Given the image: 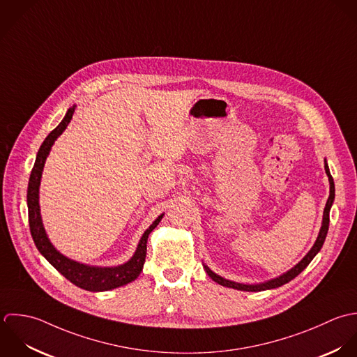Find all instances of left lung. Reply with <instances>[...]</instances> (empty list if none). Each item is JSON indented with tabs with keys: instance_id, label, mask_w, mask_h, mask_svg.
Returning <instances> with one entry per match:
<instances>
[{
	"instance_id": "left-lung-1",
	"label": "left lung",
	"mask_w": 357,
	"mask_h": 357,
	"mask_svg": "<svg viewBox=\"0 0 357 357\" xmlns=\"http://www.w3.org/2000/svg\"><path fill=\"white\" fill-rule=\"evenodd\" d=\"M324 169H326V173L328 176V181H330V197L327 199V204H326V208H324V213H323V225H321V229H320V233H319V237L316 239L314 245L312 246V249L307 252V255L295 266L292 267L291 270H288L287 273H284L282 275L277 277V278H273L270 281H266V282H261V284H255V285H246V284H239V282H234V281H230V280H226L220 275H218L216 273H213L208 266H205V270L208 273V275L218 284L223 285V287H229V288H234V289H239V291H248V292H259V291H266V289H273V288H278L287 282H289L291 280H294L298 274H301L307 266L309 263L313 260V257L320 252L326 237H327V233H328V226H330V209L333 206V202H334V198H335V185H334V180H333V176L330 173V169H328V165H327V160H324Z\"/></svg>"
}]
</instances>
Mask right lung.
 I'll return each instance as SVG.
<instances>
[{"label": "right lung", "instance_id": "1", "mask_svg": "<svg viewBox=\"0 0 357 357\" xmlns=\"http://www.w3.org/2000/svg\"><path fill=\"white\" fill-rule=\"evenodd\" d=\"M75 108H69L63 120L47 135L44 142L41 144L34 166L31 169V174L29 178V187H27V209H29V226L33 241L38 249V252L70 282H73L76 287L83 288L86 291L91 292H101L114 289L121 285H126L131 281H134L139 273L142 271L145 256H146V241L151 231L159 225L163 215H160L151 226L149 229L142 234V237L138 242V246L135 249V253L132 257L126 261L124 264H120L116 267H97V266H89L79 261H75L66 256H63L61 252H58L54 245L50 242V239L45 234L41 215H40V205H38V188L41 181V173L44 169L45 159L51 151V146L54 145L55 139L63 132V130L68 127L69 121L72 120Z\"/></svg>", "mask_w": 357, "mask_h": 357}]
</instances>
